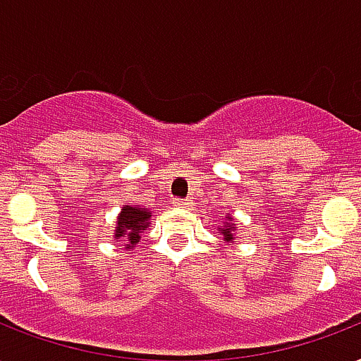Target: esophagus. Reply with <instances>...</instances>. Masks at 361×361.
I'll return each mask as SVG.
<instances>
[{
	"label": "esophagus",
	"instance_id": "34e87169",
	"mask_svg": "<svg viewBox=\"0 0 361 361\" xmlns=\"http://www.w3.org/2000/svg\"><path fill=\"white\" fill-rule=\"evenodd\" d=\"M173 205L177 207V209H190V205H192V203H190L188 200H175L173 201Z\"/></svg>",
	"mask_w": 361,
	"mask_h": 361
}]
</instances>
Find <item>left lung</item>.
Returning a JSON list of instances; mask_svg holds the SVG:
<instances>
[{"instance_id":"obj_1","label":"left lung","mask_w":361,"mask_h":361,"mask_svg":"<svg viewBox=\"0 0 361 361\" xmlns=\"http://www.w3.org/2000/svg\"><path fill=\"white\" fill-rule=\"evenodd\" d=\"M228 219H230V216H228ZM219 231L224 235V241L228 243L235 241V235H233V224H228V222H226L224 228H219Z\"/></svg>"}]
</instances>
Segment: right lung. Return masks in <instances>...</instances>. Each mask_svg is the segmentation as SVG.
<instances>
[{
    "label": "right lung",
    "instance_id": "1",
    "mask_svg": "<svg viewBox=\"0 0 361 361\" xmlns=\"http://www.w3.org/2000/svg\"><path fill=\"white\" fill-rule=\"evenodd\" d=\"M152 212L141 207L124 205L116 219L114 241H126V248H133L141 239L142 230H147Z\"/></svg>",
    "mask_w": 361,
    "mask_h": 361
}]
</instances>
